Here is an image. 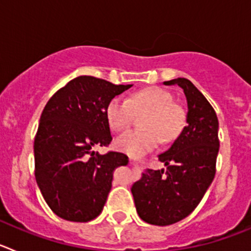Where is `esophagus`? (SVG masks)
<instances>
[{
	"label": "esophagus",
	"mask_w": 251,
	"mask_h": 251,
	"mask_svg": "<svg viewBox=\"0 0 251 251\" xmlns=\"http://www.w3.org/2000/svg\"><path fill=\"white\" fill-rule=\"evenodd\" d=\"M130 163H132V165L134 166V167H137V163L134 161H132V159H130Z\"/></svg>",
	"instance_id": "obj_1"
}]
</instances>
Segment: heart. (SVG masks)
<instances>
[{"label":"heart","instance_id":"1","mask_svg":"<svg viewBox=\"0 0 251 251\" xmlns=\"http://www.w3.org/2000/svg\"><path fill=\"white\" fill-rule=\"evenodd\" d=\"M143 114L137 132L119 137L114 147L129 156H141L153 150L161 142H170L178 136L185 122V114L174 103V97L158 86H150L128 97L127 100L113 98L105 106V119L115 133L130 127L133 114Z\"/></svg>","mask_w":251,"mask_h":251}]
</instances>
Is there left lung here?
Returning <instances> with one entry per match:
<instances>
[{
  "instance_id": "obj_1",
  "label": "left lung",
  "mask_w": 251,
  "mask_h": 251,
  "mask_svg": "<svg viewBox=\"0 0 251 251\" xmlns=\"http://www.w3.org/2000/svg\"><path fill=\"white\" fill-rule=\"evenodd\" d=\"M178 85L187 100L186 127L158 159L162 170H145L133 183L132 195L142 220L167 226L194 211L215 177L219 153V121L211 104L185 77L163 81Z\"/></svg>"
}]
</instances>
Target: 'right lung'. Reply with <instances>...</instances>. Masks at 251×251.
Segmentation results:
<instances>
[{
    "label": "right lung",
    "instance_id": "obj_1",
    "mask_svg": "<svg viewBox=\"0 0 251 251\" xmlns=\"http://www.w3.org/2000/svg\"><path fill=\"white\" fill-rule=\"evenodd\" d=\"M130 86L81 75L44 108L34 143L35 177L49 207L64 220L86 223L99 216L113 172L128 165L123 153L100 154L94 147L112 142L105 106Z\"/></svg>",
    "mask_w": 251,
    "mask_h": 251
}]
</instances>
